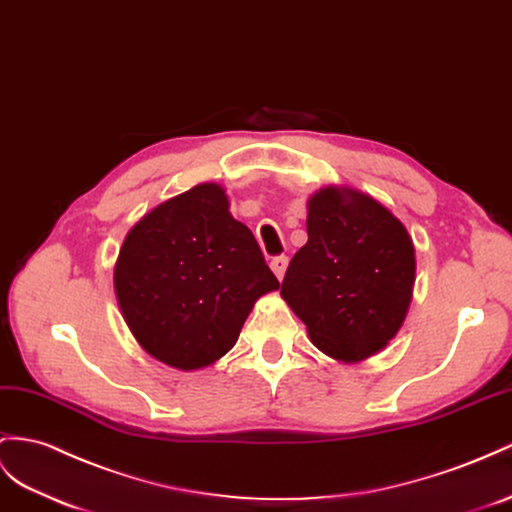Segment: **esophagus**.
Segmentation results:
<instances>
[{
  "instance_id": "1",
  "label": "esophagus",
  "mask_w": 512,
  "mask_h": 512,
  "mask_svg": "<svg viewBox=\"0 0 512 512\" xmlns=\"http://www.w3.org/2000/svg\"><path fill=\"white\" fill-rule=\"evenodd\" d=\"M270 268H272V272H274V277H277L279 281H283V274H285V270H287V257H285V255L274 257V259L270 261Z\"/></svg>"
}]
</instances>
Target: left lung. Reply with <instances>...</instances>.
I'll list each match as a JSON object with an SVG mask.
<instances>
[{
	"label": "left lung",
	"instance_id": "8db88e82",
	"mask_svg": "<svg viewBox=\"0 0 512 512\" xmlns=\"http://www.w3.org/2000/svg\"><path fill=\"white\" fill-rule=\"evenodd\" d=\"M307 235L287 266L281 296L326 357L365 361L396 337L409 311L411 235L383 203L348 186L309 196Z\"/></svg>",
	"mask_w": 512,
	"mask_h": 512
}]
</instances>
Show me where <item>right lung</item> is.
<instances>
[{
	"instance_id": "add662e5",
	"label": "right lung",
	"mask_w": 512,
	"mask_h": 512,
	"mask_svg": "<svg viewBox=\"0 0 512 512\" xmlns=\"http://www.w3.org/2000/svg\"><path fill=\"white\" fill-rule=\"evenodd\" d=\"M279 290L220 183H199L125 235L114 294L140 348L170 368H207L235 346L257 298Z\"/></svg>"
}]
</instances>
